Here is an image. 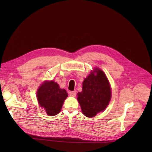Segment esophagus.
<instances>
[{"label":"esophagus","mask_w":152,"mask_h":152,"mask_svg":"<svg viewBox=\"0 0 152 152\" xmlns=\"http://www.w3.org/2000/svg\"><path fill=\"white\" fill-rule=\"evenodd\" d=\"M69 95L71 96H72V97H75L77 95L76 94V92L75 91H71L69 92Z\"/></svg>","instance_id":"34e87169"}]
</instances>
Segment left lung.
Wrapping results in <instances>:
<instances>
[{"label": "left lung", "instance_id": "8db88e82", "mask_svg": "<svg viewBox=\"0 0 152 152\" xmlns=\"http://www.w3.org/2000/svg\"><path fill=\"white\" fill-rule=\"evenodd\" d=\"M84 80L83 91L77 94V99L83 114L89 118L95 116L107 107L111 97L110 87L104 72L96 68Z\"/></svg>", "mask_w": 152, "mask_h": 152}]
</instances>
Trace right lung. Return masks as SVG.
<instances>
[{
	"mask_svg": "<svg viewBox=\"0 0 152 152\" xmlns=\"http://www.w3.org/2000/svg\"><path fill=\"white\" fill-rule=\"evenodd\" d=\"M67 96L65 89L60 88L57 83L53 81L44 83L37 93L39 104L45 109L47 115L51 116L60 112Z\"/></svg>",
	"mask_w": 152,
	"mask_h": 152,
	"instance_id": "right-lung-1",
	"label": "right lung"
}]
</instances>
